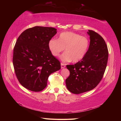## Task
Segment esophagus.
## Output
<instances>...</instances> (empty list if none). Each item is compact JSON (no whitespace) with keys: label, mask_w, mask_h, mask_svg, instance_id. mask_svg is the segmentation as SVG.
Returning a JSON list of instances; mask_svg holds the SVG:
<instances>
[{"label":"esophagus","mask_w":121,"mask_h":121,"mask_svg":"<svg viewBox=\"0 0 121 121\" xmlns=\"http://www.w3.org/2000/svg\"><path fill=\"white\" fill-rule=\"evenodd\" d=\"M61 68H62V69L65 68V65L64 64V63H61Z\"/></svg>","instance_id":"esophagus-1"}]
</instances>
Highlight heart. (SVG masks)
<instances>
[{
	"mask_svg": "<svg viewBox=\"0 0 121 121\" xmlns=\"http://www.w3.org/2000/svg\"><path fill=\"white\" fill-rule=\"evenodd\" d=\"M89 45L90 40L86 37L69 31L62 32L58 39L52 38L48 43L50 52L54 56H58L65 48L66 52L61 56L65 62L81 61L86 54Z\"/></svg>",
	"mask_w": 121,
	"mask_h": 121,
	"instance_id": "obj_1",
	"label": "heart"
}]
</instances>
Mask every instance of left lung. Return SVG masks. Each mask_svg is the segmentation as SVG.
<instances>
[{"instance_id": "8db88e82", "label": "left lung", "mask_w": 121, "mask_h": 121, "mask_svg": "<svg viewBox=\"0 0 121 121\" xmlns=\"http://www.w3.org/2000/svg\"><path fill=\"white\" fill-rule=\"evenodd\" d=\"M89 50L84 58L75 65H67L70 75L65 79L68 90L81 94L95 88L104 76L108 62V50L104 38L92 30Z\"/></svg>"}]
</instances>
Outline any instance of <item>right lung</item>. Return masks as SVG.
<instances>
[{"label": "right lung", "mask_w": 121, "mask_h": 121, "mask_svg": "<svg viewBox=\"0 0 121 121\" xmlns=\"http://www.w3.org/2000/svg\"><path fill=\"white\" fill-rule=\"evenodd\" d=\"M52 27L36 26L18 37L14 48L13 63L20 83L34 92L43 90L51 73L61 69V63L51 53L48 43L56 34Z\"/></svg>", "instance_id": "obj_1"}]
</instances>
